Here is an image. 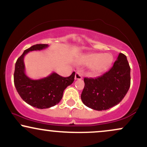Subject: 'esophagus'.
<instances>
[{
	"instance_id": "1",
	"label": "esophagus",
	"mask_w": 147,
	"mask_h": 147,
	"mask_svg": "<svg viewBox=\"0 0 147 147\" xmlns=\"http://www.w3.org/2000/svg\"><path fill=\"white\" fill-rule=\"evenodd\" d=\"M75 80H77V79H82V76L79 72H77L75 74Z\"/></svg>"
}]
</instances>
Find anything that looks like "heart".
<instances>
[{"label": "heart", "instance_id": "obj_1", "mask_svg": "<svg viewBox=\"0 0 147 147\" xmlns=\"http://www.w3.org/2000/svg\"><path fill=\"white\" fill-rule=\"evenodd\" d=\"M113 61V57L109 53H90L82 57L79 63L86 66H90L91 71L98 73L107 70Z\"/></svg>", "mask_w": 147, "mask_h": 147}]
</instances>
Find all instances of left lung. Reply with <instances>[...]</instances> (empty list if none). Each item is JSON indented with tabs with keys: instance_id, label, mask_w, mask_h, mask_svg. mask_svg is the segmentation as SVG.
<instances>
[{
	"instance_id": "obj_1",
	"label": "left lung",
	"mask_w": 147,
	"mask_h": 147,
	"mask_svg": "<svg viewBox=\"0 0 147 147\" xmlns=\"http://www.w3.org/2000/svg\"><path fill=\"white\" fill-rule=\"evenodd\" d=\"M131 68L126 57L119 53L113 66L97 78H84L81 95L82 102L90 109L104 111L119 104L131 85Z\"/></svg>"
}]
</instances>
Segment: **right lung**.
Instances as JSON below:
<instances>
[{
  "instance_id": "1",
  "label": "right lung",
  "mask_w": 147,
  "mask_h": 147,
  "mask_svg": "<svg viewBox=\"0 0 147 147\" xmlns=\"http://www.w3.org/2000/svg\"><path fill=\"white\" fill-rule=\"evenodd\" d=\"M48 44H36L25 50L15 64L14 82L18 93L23 101L30 106L43 109L55 106L63 97V91L73 83L75 72L70 77H63L55 72L44 78L30 79L25 72L24 57L29 52L41 50Z\"/></svg>"
}]
</instances>
